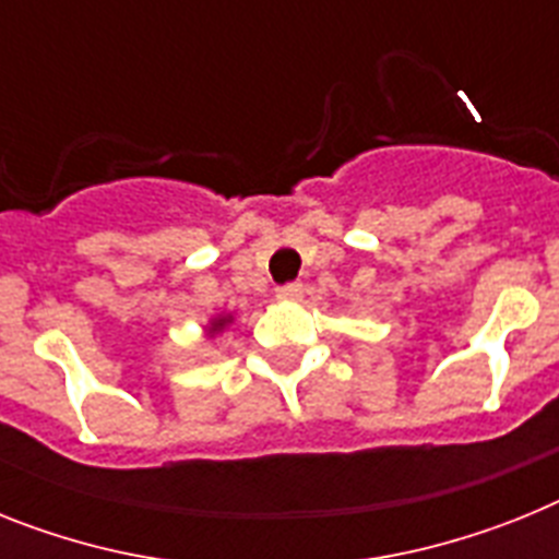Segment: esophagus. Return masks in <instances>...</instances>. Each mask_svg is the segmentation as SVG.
Instances as JSON below:
<instances>
[{
    "label": "esophagus",
    "mask_w": 559,
    "mask_h": 559,
    "mask_svg": "<svg viewBox=\"0 0 559 559\" xmlns=\"http://www.w3.org/2000/svg\"><path fill=\"white\" fill-rule=\"evenodd\" d=\"M281 298V301H298L304 295V284L301 281H295V284H284V287H278V293H275Z\"/></svg>",
    "instance_id": "esophagus-1"
}]
</instances>
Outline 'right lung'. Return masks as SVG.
Here are the masks:
<instances>
[{
  "label": "right lung",
  "mask_w": 559,
  "mask_h": 559,
  "mask_svg": "<svg viewBox=\"0 0 559 559\" xmlns=\"http://www.w3.org/2000/svg\"><path fill=\"white\" fill-rule=\"evenodd\" d=\"M224 323H229V318H215L213 326H210V332H222Z\"/></svg>",
  "instance_id": "obj_1"
}]
</instances>
